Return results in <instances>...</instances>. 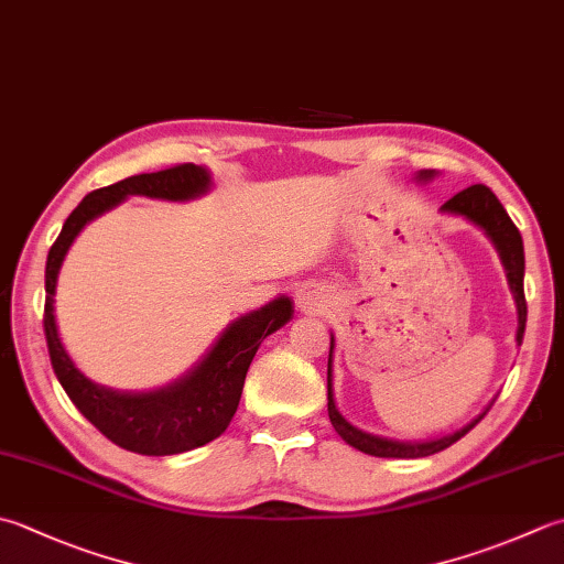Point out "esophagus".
I'll return each instance as SVG.
<instances>
[{
  "instance_id": "obj_1",
  "label": "esophagus",
  "mask_w": 564,
  "mask_h": 564,
  "mask_svg": "<svg viewBox=\"0 0 564 564\" xmlns=\"http://www.w3.org/2000/svg\"><path fill=\"white\" fill-rule=\"evenodd\" d=\"M295 303L301 311H317V307L325 303V293L315 283H303L301 289L295 291Z\"/></svg>"
}]
</instances>
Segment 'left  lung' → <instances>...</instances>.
I'll list each match as a JSON object with an SVG mask.
<instances>
[{"label":"left lung","instance_id":"obj_1","mask_svg":"<svg viewBox=\"0 0 564 564\" xmlns=\"http://www.w3.org/2000/svg\"><path fill=\"white\" fill-rule=\"evenodd\" d=\"M437 171H417L415 181L417 183H427L433 181ZM440 213L445 215H455V217H465L467 223L477 225L484 235L489 237L494 249L499 251L501 267L506 271V281H509V289L516 303V315H518V327H516V345L521 347L523 333H525V295H523V273H525V253H523V239L521 231L516 229L511 223L509 213H506L503 205L499 203L487 185H471L467 191L457 193L455 197L440 207ZM333 364H335V335H329V359H327V413L329 421H333L337 435L345 440L347 445L355 449L364 452V455L371 457H395V459H415V457H427L435 455V452L449 447L452 443H457L459 437H465L469 430L477 425L491 403L484 408V411L469 421L467 425H462L455 433L440 435L433 440H421V443H403V440H391V437H381V435H371L367 430H359L357 425H351L345 415L339 413L337 401H335V386H333Z\"/></svg>","mask_w":564,"mask_h":564}]
</instances>
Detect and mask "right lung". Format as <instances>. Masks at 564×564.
I'll list each match as a JSON object with an SVG mask.
<instances>
[{"label":"right lung","instance_id":"add662e5","mask_svg":"<svg viewBox=\"0 0 564 564\" xmlns=\"http://www.w3.org/2000/svg\"><path fill=\"white\" fill-rule=\"evenodd\" d=\"M213 187V173L205 165L183 163L159 173H141L115 185L99 187L83 197L70 217L65 219L58 239L48 251L46 261V327L48 355L55 377L70 395L77 411L90 421L99 433L115 445L139 455L163 457L213 443L227 430L237 413L245 389L249 364L275 329L293 317V301L289 295L273 297L259 311L237 317L223 335L215 339L203 359L187 369L183 377L153 391H117L99 386L75 367L65 349L58 323H55V285L77 235L99 215L124 203L129 195L153 197V200L187 203L203 197Z\"/></svg>","mask_w":564,"mask_h":564}]
</instances>
